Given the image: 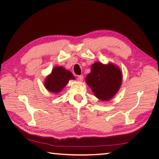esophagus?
Masks as SVG:
<instances>
[{
    "label": "esophagus",
    "instance_id": "obj_1",
    "mask_svg": "<svg viewBox=\"0 0 159 159\" xmlns=\"http://www.w3.org/2000/svg\"><path fill=\"white\" fill-rule=\"evenodd\" d=\"M83 78H84V77H83V75H79V76H78V77H77V79H78V80H79L80 82H82Z\"/></svg>",
    "mask_w": 159,
    "mask_h": 159
}]
</instances>
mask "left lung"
<instances>
[{
    "label": "left lung",
    "mask_w": 159,
    "mask_h": 159,
    "mask_svg": "<svg viewBox=\"0 0 159 159\" xmlns=\"http://www.w3.org/2000/svg\"><path fill=\"white\" fill-rule=\"evenodd\" d=\"M86 83L95 97L102 101L112 99L118 93L123 82L120 68L113 62L103 64L96 62L86 77Z\"/></svg>",
    "instance_id": "8db88e82"
}]
</instances>
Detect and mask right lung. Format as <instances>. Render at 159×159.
Returning <instances> with one entry per match:
<instances>
[{
  "mask_svg": "<svg viewBox=\"0 0 159 159\" xmlns=\"http://www.w3.org/2000/svg\"><path fill=\"white\" fill-rule=\"evenodd\" d=\"M70 80H75V77L70 70L62 66H56L46 77L43 84L48 92L57 94L64 89Z\"/></svg>",
  "mask_w": 159,
  "mask_h": 159,
  "instance_id": "right-lung-1",
  "label": "right lung"
}]
</instances>
